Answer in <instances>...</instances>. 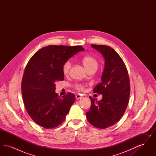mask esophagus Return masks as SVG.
<instances>
[{
	"instance_id": "34e87169",
	"label": "esophagus",
	"mask_w": 156,
	"mask_h": 156,
	"mask_svg": "<svg viewBox=\"0 0 156 156\" xmlns=\"http://www.w3.org/2000/svg\"><path fill=\"white\" fill-rule=\"evenodd\" d=\"M75 98L76 99H81L82 98V95L81 94H76L75 95Z\"/></svg>"
}]
</instances>
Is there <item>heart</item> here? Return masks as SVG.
Segmentation results:
<instances>
[{
    "instance_id": "obj_1",
    "label": "heart",
    "mask_w": 156,
    "mask_h": 156,
    "mask_svg": "<svg viewBox=\"0 0 156 156\" xmlns=\"http://www.w3.org/2000/svg\"><path fill=\"white\" fill-rule=\"evenodd\" d=\"M82 64L85 68L89 71V69L92 68H97L98 66V62L95 58L90 55H87L84 57L82 59ZM71 67V62L69 60L67 61L62 66V72L65 75L68 74L70 68ZM75 88L78 90H83V85L82 84H75Z\"/></svg>"
}]
</instances>
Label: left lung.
<instances>
[{
  "instance_id": "left-lung-1",
  "label": "left lung",
  "mask_w": 156,
  "mask_h": 156,
  "mask_svg": "<svg viewBox=\"0 0 156 156\" xmlns=\"http://www.w3.org/2000/svg\"><path fill=\"white\" fill-rule=\"evenodd\" d=\"M91 47L102 54L105 67L101 82L94 89L102 98L98 102L89 97L91 106L87 118L92 125L105 129L118 122L126 111L130 92L129 77L125 63L113 48L104 45Z\"/></svg>"
}]
</instances>
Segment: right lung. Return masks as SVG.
I'll return each instance as SVG.
<instances>
[{
	"label": "right lung",
	"instance_id": "right-lung-1",
	"mask_svg": "<svg viewBox=\"0 0 156 156\" xmlns=\"http://www.w3.org/2000/svg\"><path fill=\"white\" fill-rule=\"evenodd\" d=\"M82 46H46L36 52L28 62L22 81V94L26 109L37 124L52 129L63 122L75 101L74 94L58 97L55 82L63 81L62 66Z\"/></svg>",
	"mask_w": 156,
	"mask_h": 156
}]
</instances>
